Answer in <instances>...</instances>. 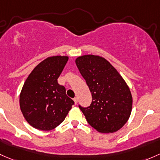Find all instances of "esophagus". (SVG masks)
I'll return each instance as SVG.
<instances>
[{"instance_id":"esophagus-1","label":"esophagus","mask_w":160,"mask_h":160,"mask_svg":"<svg viewBox=\"0 0 160 160\" xmlns=\"http://www.w3.org/2000/svg\"><path fill=\"white\" fill-rule=\"evenodd\" d=\"M73 101H74V103H75V104H77V102H78V100H77V97H75V98H73Z\"/></svg>"}]
</instances>
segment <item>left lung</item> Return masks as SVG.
I'll use <instances>...</instances> for the list:
<instances>
[{"mask_svg":"<svg viewBox=\"0 0 160 160\" xmlns=\"http://www.w3.org/2000/svg\"><path fill=\"white\" fill-rule=\"evenodd\" d=\"M92 94L87 107L79 106L88 123L102 133L117 132L130 117L132 97L125 80L105 58L83 55L75 60Z\"/></svg>","mask_w":160,"mask_h":160,"instance_id":"left-lung-1","label":"left lung"}]
</instances>
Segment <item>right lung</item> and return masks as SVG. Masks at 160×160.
<instances>
[{
	"label": "right lung",
	"mask_w": 160,
	"mask_h": 160,
	"mask_svg": "<svg viewBox=\"0 0 160 160\" xmlns=\"http://www.w3.org/2000/svg\"><path fill=\"white\" fill-rule=\"evenodd\" d=\"M68 57L48 58L32 70L25 80L20 107L28 123L40 130H51L60 125L74 102L58 82Z\"/></svg>",
	"instance_id": "add662e5"
}]
</instances>
